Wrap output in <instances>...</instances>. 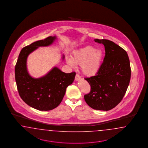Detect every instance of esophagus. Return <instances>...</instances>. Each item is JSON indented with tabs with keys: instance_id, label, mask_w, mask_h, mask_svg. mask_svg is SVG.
Returning <instances> with one entry per match:
<instances>
[{
	"instance_id": "esophagus-1",
	"label": "esophagus",
	"mask_w": 148,
	"mask_h": 148,
	"mask_svg": "<svg viewBox=\"0 0 148 148\" xmlns=\"http://www.w3.org/2000/svg\"><path fill=\"white\" fill-rule=\"evenodd\" d=\"M80 79V76H79L78 74H76L75 77V80L76 81L79 80Z\"/></svg>"
}]
</instances>
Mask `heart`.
<instances>
[{
	"label": "heart",
	"mask_w": 148,
	"mask_h": 148,
	"mask_svg": "<svg viewBox=\"0 0 148 148\" xmlns=\"http://www.w3.org/2000/svg\"><path fill=\"white\" fill-rule=\"evenodd\" d=\"M103 58L101 50H96L92 46H87L73 53L72 59L67 58V63L74 66V62L81 65L82 73L87 76H93L98 72Z\"/></svg>",
	"instance_id": "heart-1"
}]
</instances>
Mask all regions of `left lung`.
Returning a JSON list of instances; mask_svg holds the SVG:
<instances>
[{
  "label": "left lung",
  "mask_w": 148,
  "mask_h": 148,
  "mask_svg": "<svg viewBox=\"0 0 148 148\" xmlns=\"http://www.w3.org/2000/svg\"><path fill=\"white\" fill-rule=\"evenodd\" d=\"M94 41L104 45L105 56L96 75L85 78L90 91L84 99L94 110L108 111L115 108L125 94L131 78L130 60L125 50L111 40Z\"/></svg>",
  "instance_id": "obj_1"
}]
</instances>
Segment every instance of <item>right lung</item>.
Wrapping results in <instances>:
<instances>
[{"mask_svg": "<svg viewBox=\"0 0 148 148\" xmlns=\"http://www.w3.org/2000/svg\"><path fill=\"white\" fill-rule=\"evenodd\" d=\"M56 38L55 36H49L24 47L15 66V80L21 98L29 106L40 111H49L58 107L76 74L75 72L65 73L57 67L38 79L29 74L27 68L28 55L39 47L52 44Z\"/></svg>", "mask_w": 148, "mask_h": 148, "instance_id": "right-lung-1", "label": "right lung"}]
</instances>
